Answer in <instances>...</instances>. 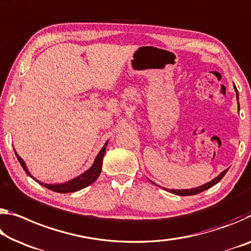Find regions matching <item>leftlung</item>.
<instances>
[{"mask_svg": "<svg viewBox=\"0 0 251 251\" xmlns=\"http://www.w3.org/2000/svg\"><path fill=\"white\" fill-rule=\"evenodd\" d=\"M234 88H236V87H234ZM234 90H236V96H237V99H238V98H239V95H238V90H237V89H234ZM226 171H228V169L225 170L224 172H221L217 177H214L213 180H211V181L208 182V183H205V184H203V185L198 186V188L184 189V190H170V189H165V188H164V190L170 191L171 193L176 194V196H183V197H185V196H194V194H198V193H200V192H203V191L210 189V188H211V186L216 185L217 183H218L219 181H220L221 178L226 176Z\"/></svg>", "mask_w": 251, "mask_h": 251, "instance_id": "8db88e82", "label": "left lung"}]
</instances>
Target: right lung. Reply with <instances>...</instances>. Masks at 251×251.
<instances>
[{
  "label": "right lung",
  "mask_w": 251,
  "mask_h": 251,
  "mask_svg": "<svg viewBox=\"0 0 251 251\" xmlns=\"http://www.w3.org/2000/svg\"><path fill=\"white\" fill-rule=\"evenodd\" d=\"M107 144H108V142L105 143V145L102 146L100 152L97 154L96 158H95L93 165H91L90 168L86 171V172H83L82 174H80V176H75V178H73V180H70L68 182L55 183V184H48V183H43L41 181H38L37 178H34L32 176H31L29 170H27L25 161H23L22 158L19 156L17 152H15V155H17L20 164H21V166L23 168V170L25 171V173L27 174V176H29L30 177H32L33 180L37 181L39 184H41L45 186V188L52 190V191H54V192H58V193H70V192H75V191H79L83 188H86V186L90 185L91 183H94L97 180L99 174H100V172H101L102 158H104Z\"/></svg>",
  "instance_id": "add662e5"
}]
</instances>
